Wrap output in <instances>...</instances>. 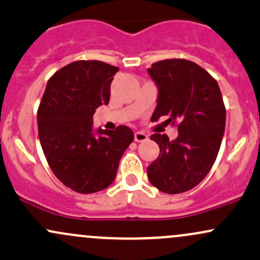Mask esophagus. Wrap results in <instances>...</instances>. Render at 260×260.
<instances>
[{
	"label": "esophagus",
	"mask_w": 260,
	"mask_h": 260,
	"mask_svg": "<svg viewBox=\"0 0 260 260\" xmlns=\"http://www.w3.org/2000/svg\"><path fill=\"white\" fill-rule=\"evenodd\" d=\"M134 139H135L136 142H144L147 140V135L146 134L141 133V131H138V133H135V136H134Z\"/></svg>",
	"instance_id": "obj_1"
}]
</instances>
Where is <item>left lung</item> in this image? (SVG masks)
Wrapping results in <instances>:
<instances>
[{"mask_svg": "<svg viewBox=\"0 0 260 260\" xmlns=\"http://www.w3.org/2000/svg\"><path fill=\"white\" fill-rule=\"evenodd\" d=\"M158 88L151 121L167 116L178 136L153 134L160 155L147 167L150 182L161 192L182 193L207 176L218 155L225 126V107L217 80L187 59H165L147 69Z\"/></svg>", "mask_w": 260, "mask_h": 260, "instance_id": "obj_1", "label": "left lung"}]
</instances>
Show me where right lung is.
<instances>
[{"label":"right lung","instance_id":"add662e5","mask_svg":"<svg viewBox=\"0 0 260 260\" xmlns=\"http://www.w3.org/2000/svg\"><path fill=\"white\" fill-rule=\"evenodd\" d=\"M118 67L77 60L49 78L37 111L38 135L55 177L78 193L107 188L134 140L130 127L93 131V115L110 99Z\"/></svg>","mask_w":260,"mask_h":260}]
</instances>
